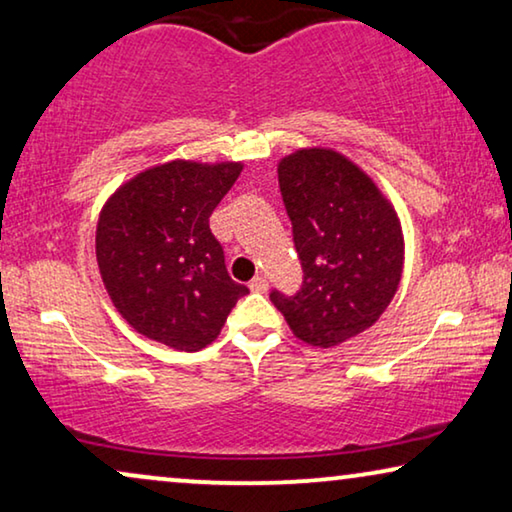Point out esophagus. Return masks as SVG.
I'll use <instances>...</instances> for the list:
<instances>
[{
    "label": "esophagus",
    "mask_w": 512,
    "mask_h": 512,
    "mask_svg": "<svg viewBox=\"0 0 512 512\" xmlns=\"http://www.w3.org/2000/svg\"><path fill=\"white\" fill-rule=\"evenodd\" d=\"M248 287H250V290H253V292H266V287H269V283H266L264 276H257V278L250 280Z\"/></svg>",
    "instance_id": "1"
}]
</instances>
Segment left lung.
Here are the masks:
<instances>
[{
  "label": "left lung",
  "mask_w": 512,
  "mask_h": 512,
  "mask_svg": "<svg viewBox=\"0 0 512 512\" xmlns=\"http://www.w3.org/2000/svg\"><path fill=\"white\" fill-rule=\"evenodd\" d=\"M304 285L273 290L292 334L334 348L376 325L397 294L403 232L392 201L373 178L334 148H299L278 162Z\"/></svg>",
  "instance_id": "8db88e82"
}]
</instances>
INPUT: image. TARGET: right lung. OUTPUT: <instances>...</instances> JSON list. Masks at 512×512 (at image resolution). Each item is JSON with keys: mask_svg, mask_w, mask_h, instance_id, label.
<instances>
[{"mask_svg": "<svg viewBox=\"0 0 512 512\" xmlns=\"http://www.w3.org/2000/svg\"><path fill=\"white\" fill-rule=\"evenodd\" d=\"M241 162L171 160L115 190L99 213L97 264L113 306L141 336L197 352L218 338L246 285L234 283L208 218Z\"/></svg>", "mask_w": 512, "mask_h": 512, "instance_id": "obj_1", "label": "right lung"}]
</instances>
